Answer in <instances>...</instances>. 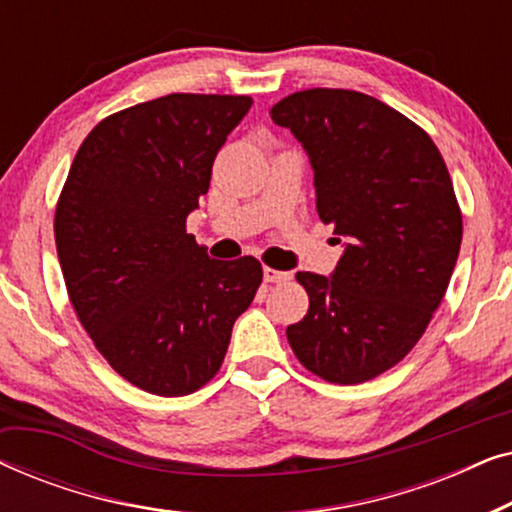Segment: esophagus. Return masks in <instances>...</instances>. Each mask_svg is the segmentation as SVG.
I'll return each instance as SVG.
<instances>
[{
	"label": "esophagus",
	"mask_w": 512,
	"mask_h": 512,
	"mask_svg": "<svg viewBox=\"0 0 512 512\" xmlns=\"http://www.w3.org/2000/svg\"><path fill=\"white\" fill-rule=\"evenodd\" d=\"M263 279L268 284H277V282H289L291 279V272H284V270H275V268H268L265 265L263 268Z\"/></svg>",
	"instance_id": "obj_1"
}]
</instances>
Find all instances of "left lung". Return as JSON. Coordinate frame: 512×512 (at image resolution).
I'll list each match as a JSON object with an SVG mask.
<instances>
[{
  "label": "left lung",
  "instance_id": "8db88e82",
  "mask_svg": "<svg viewBox=\"0 0 512 512\" xmlns=\"http://www.w3.org/2000/svg\"><path fill=\"white\" fill-rule=\"evenodd\" d=\"M270 116L303 144L319 219L345 240L331 277L296 275L310 307L286 338L326 382H368L408 356L450 284L464 230L450 172L417 123L356 90H300Z\"/></svg>",
  "mask_w": 512,
  "mask_h": 512
}]
</instances>
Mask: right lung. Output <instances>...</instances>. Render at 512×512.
<instances>
[{
  "label": "right lung",
  "instance_id": "right-lung-1",
  "mask_svg": "<svg viewBox=\"0 0 512 512\" xmlns=\"http://www.w3.org/2000/svg\"><path fill=\"white\" fill-rule=\"evenodd\" d=\"M254 100L172 93L116 111L76 151L55 247L76 317L118 375L186 396L219 373L254 300V256L214 261L186 233L216 153Z\"/></svg>",
  "mask_w": 512,
  "mask_h": 512
}]
</instances>
